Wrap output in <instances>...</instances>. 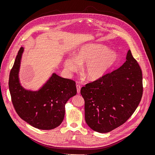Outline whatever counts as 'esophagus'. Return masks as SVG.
Listing matches in <instances>:
<instances>
[{"label": "esophagus", "mask_w": 155, "mask_h": 155, "mask_svg": "<svg viewBox=\"0 0 155 155\" xmlns=\"http://www.w3.org/2000/svg\"><path fill=\"white\" fill-rule=\"evenodd\" d=\"M76 88H77V93H80V90H81V86L80 85H76Z\"/></svg>", "instance_id": "esophagus-1"}]
</instances>
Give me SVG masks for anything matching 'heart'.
Here are the masks:
<instances>
[{"mask_svg": "<svg viewBox=\"0 0 155 155\" xmlns=\"http://www.w3.org/2000/svg\"><path fill=\"white\" fill-rule=\"evenodd\" d=\"M117 60V54L109 52L107 48L91 45L82 48L74 59H66L64 66L68 71L73 72L79 70V65L86 64L84 69L85 76L89 80H97L107 74Z\"/></svg>", "mask_w": 155, "mask_h": 155, "instance_id": "heart-1", "label": "heart"}]
</instances>
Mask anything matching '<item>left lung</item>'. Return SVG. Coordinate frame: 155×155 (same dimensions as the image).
Returning <instances> with one entry per match:
<instances>
[{
	"label": "left lung",
	"mask_w": 155,
	"mask_h": 155,
	"mask_svg": "<svg viewBox=\"0 0 155 155\" xmlns=\"http://www.w3.org/2000/svg\"><path fill=\"white\" fill-rule=\"evenodd\" d=\"M126 59L118 69L81 88L85 121L95 131L108 133L123 124L140 104L142 70L130 50Z\"/></svg>",
	"instance_id": "8db88e82"
}]
</instances>
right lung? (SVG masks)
Masks as SVG:
<instances>
[{
    "label": "right lung",
    "mask_w": 155,
    "mask_h": 155,
    "mask_svg": "<svg viewBox=\"0 0 155 155\" xmlns=\"http://www.w3.org/2000/svg\"><path fill=\"white\" fill-rule=\"evenodd\" d=\"M23 48L18 51L9 75L8 87L15 110L20 117L40 130H52L63 121L65 104L76 95L75 82L55 73L38 91L23 88L18 80Z\"/></svg>",
    "instance_id": "add662e5"
}]
</instances>
